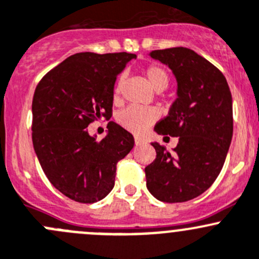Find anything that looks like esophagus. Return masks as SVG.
I'll return each instance as SVG.
<instances>
[{
	"label": "esophagus",
	"instance_id": "1",
	"mask_svg": "<svg viewBox=\"0 0 259 259\" xmlns=\"http://www.w3.org/2000/svg\"><path fill=\"white\" fill-rule=\"evenodd\" d=\"M135 143L136 146L142 145V143H145V140H143L142 137H140V136H135Z\"/></svg>",
	"mask_w": 259,
	"mask_h": 259
}]
</instances>
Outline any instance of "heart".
<instances>
[{
  "label": "heart",
  "mask_w": 259,
  "mask_h": 259,
  "mask_svg": "<svg viewBox=\"0 0 259 259\" xmlns=\"http://www.w3.org/2000/svg\"><path fill=\"white\" fill-rule=\"evenodd\" d=\"M146 78L148 79L149 84L156 91H163L167 89L169 83V76L163 67L158 65H148L143 70ZM122 84H123V78L119 77L117 81L116 87H114V98H118L121 95ZM158 119V112L154 108H143L137 107V106H130L124 108L117 117V121L123 128L133 133H141L149 126L154 123Z\"/></svg>",
  "instance_id": "1"
}]
</instances>
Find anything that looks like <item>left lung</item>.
<instances>
[{"mask_svg": "<svg viewBox=\"0 0 259 259\" xmlns=\"http://www.w3.org/2000/svg\"><path fill=\"white\" fill-rule=\"evenodd\" d=\"M149 56L177 79V100L154 131L178 143L173 152L152 143L157 154L145 168L147 188L158 201L186 202L207 191L225 164L233 135L232 95L222 72L194 51L173 47Z\"/></svg>", "mask_w": 259, "mask_h": 259, "instance_id": "1", "label": "left lung"}]
</instances>
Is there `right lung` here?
Wrapping results in <instances>:
<instances>
[{"label": "right lung", "instance_id": "obj_1", "mask_svg": "<svg viewBox=\"0 0 259 259\" xmlns=\"http://www.w3.org/2000/svg\"><path fill=\"white\" fill-rule=\"evenodd\" d=\"M136 55L81 52L47 72L32 101V142L55 188L72 201L95 203L112 191L117 163L135 145L133 136L110 122L101 141L87 127L110 119L118 73Z\"/></svg>", "mask_w": 259, "mask_h": 259}]
</instances>
